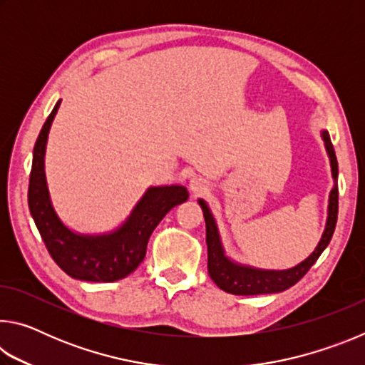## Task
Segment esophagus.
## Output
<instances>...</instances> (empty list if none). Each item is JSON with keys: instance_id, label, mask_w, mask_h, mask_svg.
Segmentation results:
<instances>
[{"instance_id": "esophagus-1", "label": "esophagus", "mask_w": 365, "mask_h": 365, "mask_svg": "<svg viewBox=\"0 0 365 365\" xmlns=\"http://www.w3.org/2000/svg\"><path fill=\"white\" fill-rule=\"evenodd\" d=\"M190 190H191V193H193L195 196L205 193V191L207 190V182L205 180V178H201V177H193L190 180Z\"/></svg>"}]
</instances>
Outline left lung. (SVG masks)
<instances>
[{"instance_id":"left-lung-1","label":"left lung","mask_w":365,"mask_h":365,"mask_svg":"<svg viewBox=\"0 0 365 365\" xmlns=\"http://www.w3.org/2000/svg\"><path fill=\"white\" fill-rule=\"evenodd\" d=\"M322 140L325 143L327 154L330 158V168L333 177V188L329 196V209H327V224L316 250L311 252V256L306 257L304 261L294 265L292 269L285 270H265L251 267V265L238 264L232 261L225 255L224 246H222L220 233L211 209L206 205L205 200H197L202 209L206 220V245H207V270L215 285L220 289L232 294H270L285 292L294 283H298L302 277L307 274V270L312 267L314 262L317 261L319 256L322 255L324 250L329 246L330 240L335 232L336 219H338V163L336 154L333 150L330 135L327 130L322 132Z\"/></svg>"}]
</instances>
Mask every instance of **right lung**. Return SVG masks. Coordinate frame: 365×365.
<instances>
[{"instance_id": "right-lung-1", "label": "right lung", "mask_w": 365, "mask_h": 365, "mask_svg": "<svg viewBox=\"0 0 365 365\" xmlns=\"http://www.w3.org/2000/svg\"><path fill=\"white\" fill-rule=\"evenodd\" d=\"M59 104L61 100L48 115L34 148L29 183L30 214L54 262L72 279L103 283L125 279L145 259L154 228L172 207L188 200V191L182 185L150 187L115 230L101 235L71 230L54 211L45 174L48 133Z\"/></svg>"}]
</instances>
